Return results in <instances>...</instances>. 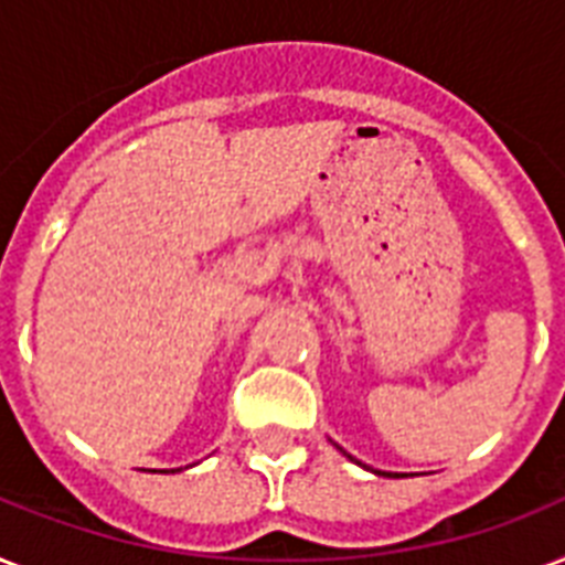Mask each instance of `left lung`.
Returning a JSON list of instances; mask_svg holds the SVG:
<instances>
[{
	"label": "left lung",
	"mask_w": 565,
	"mask_h": 565,
	"mask_svg": "<svg viewBox=\"0 0 565 565\" xmlns=\"http://www.w3.org/2000/svg\"><path fill=\"white\" fill-rule=\"evenodd\" d=\"M377 475H390V472H377Z\"/></svg>",
	"instance_id": "1"
}]
</instances>
